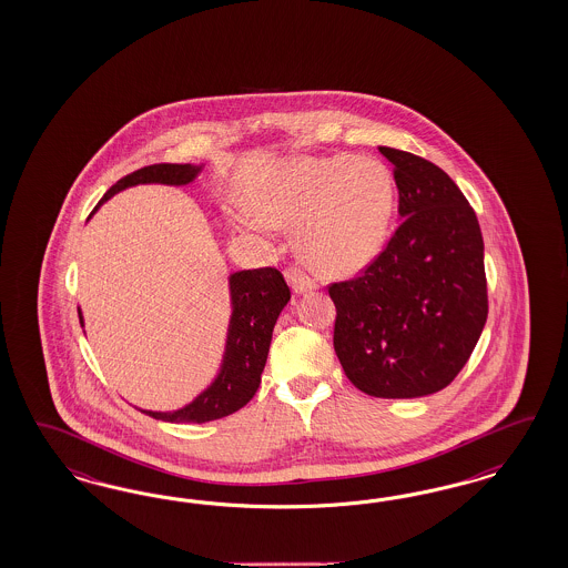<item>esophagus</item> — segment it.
I'll use <instances>...</instances> for the list:
<instances>
[{"label": "esophagus", "instance_id": "obj_1", "mask_svg": "<svg viewBox=\"0 0 568 568\" xmlns=\"http://www.w3.org/2000/svg\"><path fill=\"white\" fill-rule=\"evenodd\" d=\"M285 276H287V281H290L293 292L297 293V295L316 290V283H314V281H312L304 271H300V268H287V271H285Z\"/></svg>", "mask_w": 568, "mask_h": 568}]
</instances>
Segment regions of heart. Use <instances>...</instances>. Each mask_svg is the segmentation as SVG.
Here are the masks:
<instances>
[{
    "label": "heart",
    "mask_w": 568,
    "mask_h": 568,
    "mask_svg": "<svg viewBox=\"0 0 568 568\" xmlns=\"http://www.w3.org/2000/svg\"><path fill=\"white\" fill-rule=\"evenodd\" d=\"M394 207V176L375 158H300L266 179L256 193L260 219L243 226H300L297 245L308 264L325 275H352L377 258Z\"/></svg>",
    "instance_id": "b5f03b06"
}]
</instances>
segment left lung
<instances>
[{"instance_id":"8db88e82","label":"left lung","mask_w":568,"mask_h":568,"mask_svg":"<svg viewBox=\"0 0 568 568\" xmlns=\"http://www.w3.org/2000/svg\"><path fill=\"white\" fill-rule=\"evenodd\" d=\"M394 164L402 223L361 276L333 283V345L345 377L375 397L442 392L487 321L481 229L463 191L429 160L378 148Z\"/></svg>"}]
</instances>
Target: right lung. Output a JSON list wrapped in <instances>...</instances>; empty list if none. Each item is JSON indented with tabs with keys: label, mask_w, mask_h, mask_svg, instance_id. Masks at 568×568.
Wrapping results in <instances>:
<instances>
[{
	"label": "right lung",
	"mask_w": 568,
	"mask_h": 568,
	"mask_svg": "<svg viewBox=\"0 0 568 568\" xmlns=\"http://www.w3.org/2000/svg\"><path fill=\"white\" fill-rule=\"evenodd\" d=\"M202 169L204 164H152L131 172L105 191L102 202L93 207L89 219L119 191L145 183L181 187L191 183ZM229 292L231 318L226 328L223 362L216 377L212 378V383L200 396L193 397L190 404L179 410L154 413L139 408L141 413L164 423H207L237 413L258 392L260 377L271 349L273 328L281 310L292 300V292L276 268L237 271L229 276ZM79 321L83 327L85 323L81 308Z\"/></svg>",
	"instance_id": "1"
}]
</instances>
